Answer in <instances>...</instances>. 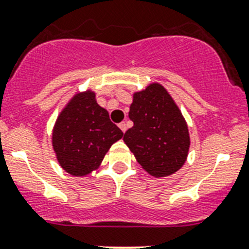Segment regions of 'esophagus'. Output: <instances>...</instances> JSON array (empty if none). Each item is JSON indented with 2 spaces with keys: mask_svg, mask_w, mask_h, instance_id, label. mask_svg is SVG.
<instances>
[{
  "mask_svg": "<svg viewBox=\"0 0 249 249\" xmlns=\"http://www.w3.org/2000/svg\"><path fill=\"white\" fill-rule=\"evenodd\" d=\"M119 127H120V129H122V131H123V132L126 131V124H125V123H120V124H119Z\"/></svg>",
  "mask_w": 249,
  "mask_h": 249,
  "instance_id": "obj_1",
  "label": "esophagus"
}]
</instances>
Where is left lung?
<instances>
[{
	"instance_id": "left-lung-1",
	"label": "left lung",
	"mask_w": 249,
	"mask_h": 249,
	"mask_svg": "<svg viewBox=\"0 0 249 249\" xmlns=\"http://www.w3.org/2000/svg\"><path fill=\"white\" fill-rule=\"evenodd\" d=\"M129 118L134 126L124 134V142L143 169L167 177L184 164L190 145L187 123L161 85L134 94Z\"/></svg>"
}]
</instances>
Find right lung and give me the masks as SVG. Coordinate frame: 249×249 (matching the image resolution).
I'll list each match as a JSON object with an SVG mask.
<instances>
[{
    "mask_svg": "<svg viewBox=\"0 0 249 249\" xmlns=\"http://www.w3.org/2000/svg\"><path fill=\"white\" fill-rule=\"evenodd\" d=\"M94 97L90 90L76 94L61 111L53 131L57 161L76 177L98 168L110 146L124 135Z\"/></svg>",
    "mask_w": 249,
    "mask_h": 249,
    "instance_id": "obj_1",
    "label": "right lung"
}]
</instances>
